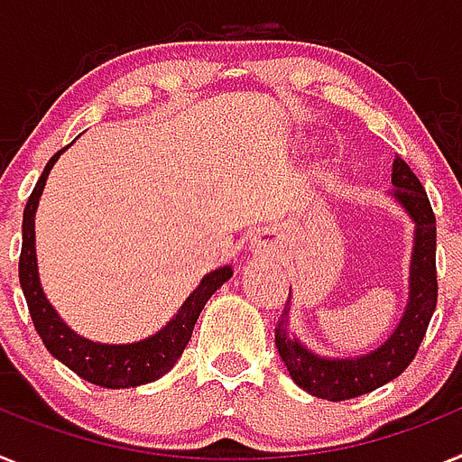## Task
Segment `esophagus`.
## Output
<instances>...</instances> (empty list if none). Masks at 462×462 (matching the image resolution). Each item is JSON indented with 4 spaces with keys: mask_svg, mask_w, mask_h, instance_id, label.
<instances>
[{
    "mask_svg": "<svg viewBox=\"0 0 462 462\" xmlns=\"http://www.w3.org/2000/svg\"><path fill=\"white\" fill-rule=\"evenodd\" d=\"M252 247L257 254H271L275 250V238L273 234H263V236H254L252 238Z\"/></svg>",
    "mask_w": 462,
    "mask_h": 462,
    "instance_id": "esophagus-1",
    "label": "esophagus"
}]
</instances>
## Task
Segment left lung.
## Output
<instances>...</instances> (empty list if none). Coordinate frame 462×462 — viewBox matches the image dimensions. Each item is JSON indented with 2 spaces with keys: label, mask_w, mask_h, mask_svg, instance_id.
<instances>
[{
  "label": "left lung",
  "mask_w": 462,
  "mask_h": 462,
  "mask_svg": "<svg viewBox=\"0 0 462 462\" xmlns=\"http://www.w3.org/2000/svg\"><path fill=\"white\" fill-rule=\"evenodd\" d=\"M393 184L397 203L416 224L411 266H409V301L404 315L388 341L372 353L334 360L310 353L299 338L290 337L287 310L275 327V346L291 381L310 395L329 402H344L381 388L400 376L419 353L437 306V224L428 193L419 177L402 159L393 163ZM291 299V297H290ZM290 306V303H287Z\"/></svg>",
  "instance_id": "8db88e82"
}]
</instances>
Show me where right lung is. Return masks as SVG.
I'll return each mask as SVG.
<instances>
[{
    "label": "right lung",
    "mask_w": 462,
    "mask_h": 462,
    "mask_svg": "<svg viewBox=\"0 0 462 462\" xmlns=\"http://www.w3.org/2000/svg\"><path fill=\"white\" fill-rule=\"evenodd\" d=\"M65 149L67 147H62L60 152L51 156L42 177H39L37 187L27 199L25 212H23V250L18 275H21V287L23 294H25L27 309L32 315L34 329L55 360L69 366L77 376H81L88 383L112 390L152 383V381L171 372L177 360L182 357L200 310L208 303V299L234 275V269L222 266V269L205 275L200 285L182 303V309L177 310V315H172V320L163 329L142 338V341L116 346L97 344V341H90L86 337H79L74 329H69L60 320V315L55 313V309L43 294L42 282H39L37 250H34V215H37L39 199H42V191L46 187V177H49L51 168H53L55 161L60 159Z\"/></svg>",
    "instance_id": "add662e5"
}]
</instances>
